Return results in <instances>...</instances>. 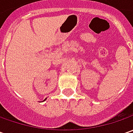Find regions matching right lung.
I'll list each match as a JSON object with an SVG mask.
<instances>
[{
	"instance_id": "right-lung-1",
	"label": "right lung",
	"mask_w": 133,
	"mask_h": 133,
	"mask_svg": "<svg viewBox=\"0 0 133 133\" xmlns=\"http://www.w3.org/2000/svg\"><path fill=\"white\" fill-rule=\"evenodd\" d=\"M46 98H45V99H44V101H45V100H46Z\"/></svg>"
}]
</instances>
